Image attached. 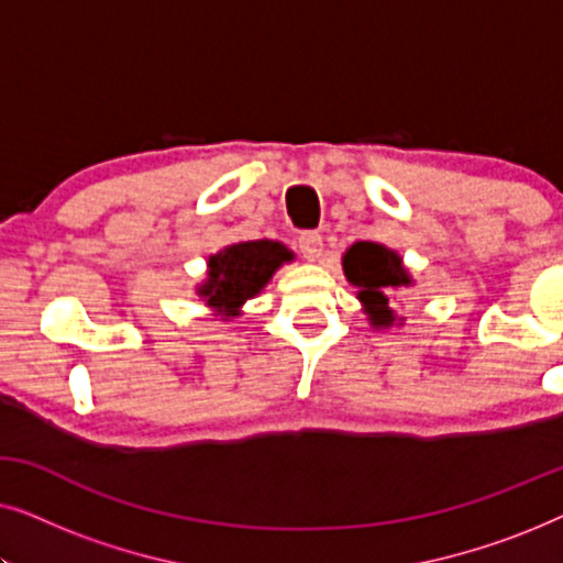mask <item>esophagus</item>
I'll return each instance as SVG.
<instances>
[{
  "label": "esophagus",
  "mask_w": 563,
  "mask_h": 563,
  "mask_svg": "<svg viewBox=\"0 0 563 563\" xmlns=\"http://www.w3.org/2000/svg\"><path fill=\"white\" fill-rule=\"evenodd\" d=\"M299 253L307 261H318L322 256V235L314 233V230H307V233L299 235Z\"/></svg>",
  "instance_id": "obj_1"
}]
</instances>
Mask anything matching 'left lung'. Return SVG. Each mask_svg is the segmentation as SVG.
Returning a JSON list of instances; mask_svg holds the SVG:
<instances>
[{"label": "left lung", "mask_w": 563, "mask_h": 563, "mask_svg": "<svg viewBox=\"0 0 563 563\" xmlns=\"http://www.w3.org/2000/svg\"><path fill=\"white\" fill-rule=\"evenodd\" d=\"M341 264L345 279L358 289L356 299L361 302L368 325L374 330L402 328L405 318H399L395 312L391 299L399 289L415 284L402 256L384 243L358 241L351 249H345Z\"/></svg>", "instance_id": "1"}]
</instances>
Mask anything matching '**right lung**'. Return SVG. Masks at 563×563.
Here are the masks:
<instances>
[{
    "mask_svg": "<svg viewBox=\"0 0 563 563\" xmlns=\"http://www.w3.org/2000/svg\"><path fill=\"white\" fill-rule=\"evenodd\" d=\"M295 258L279 241L230 243L207 258L205 282L197 284V297L210 307L214 318L230 320L243 314V305L258 297L272 276Z\"/></svg>",
    "mask_w": 563,
    "mask_h": 563,
    "instance_id": "1",
    "label": "right lung"
}]
</instances>
